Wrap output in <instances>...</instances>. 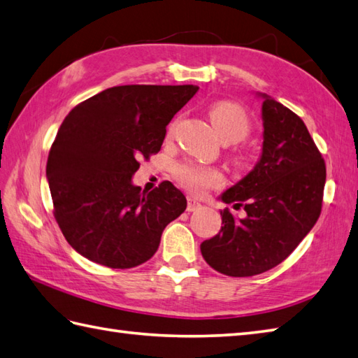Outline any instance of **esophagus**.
<instances>
[{"label": "esophagus", "mask_w": 358, "mask_h": 358, "mask_svg": "<svg viewBox=\"0 0 358 358\" xmlns=\"http://www.w3.org/2000/svg\"><path fill=\"white\" fill-rule=\"evenodd\" d=\"M202 206H201V202H198L196 199H193V198H188V202H187V211H196V210H199Z\"/></svg>", "instance_id": "obj_1"}]
</instances>
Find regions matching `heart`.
Masks as SVG:
<instances>
[{
    "mask_svg": "<svg viewBox=\"0 0 358 358\" xmlns=\"http://www.w3.org/2000/svg\"><path fill=\"white\" fill-rule=\"evenodd\" d=\"M210 120L213 123L217 134L225 143H236L244 141L252 131V120L249 113L244 106L235 101L222 100L217 101L210 109ZM174 128L171 125L170 131ZM238 162H243L244 156L238 152ZM174 178L182 187L194 194L206 193L208 188L220 187L222 184V174L211 166H203L193 162H184L176 165L174 169Z\"/></svg>",
    "mask_w": 358,
    "mask_h": 358,
    "instance_id": "1",
    "label": "heart"
}]
</instances>
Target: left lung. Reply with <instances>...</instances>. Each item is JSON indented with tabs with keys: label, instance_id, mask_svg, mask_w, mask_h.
Here are the masks:
<instances>
[{
	"label": "left lung",
	"instance_id": "1",
	"mask_svg": "<svg viewBox=\"0 0 358 358\" xmlns=\"http://www.w3.org/2000/svg\"><path fill=\"white\" fill-rule=\"evenodd\" d=\"M264 142L257 166L225 192V203L243 207L244 220L221 211L222 227L203 241L210 267L229 276H253L278 266L296 249L322 213L326 164L304 122L262 96Z\"/></svg>",
	"mask_w": 358,
	"mask_h": 358
}]
</instances>
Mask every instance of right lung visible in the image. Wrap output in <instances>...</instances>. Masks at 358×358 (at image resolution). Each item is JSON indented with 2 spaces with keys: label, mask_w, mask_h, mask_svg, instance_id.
Here are the masks:
<instances>
[{
  "label": "right lung",
  "mask_w": 358,
  "mask_h": 358,
  "mask_svg": "<svg viewBox=\"0 0 358 358\" xmlns=\"http://www.w3.org/2000/svg\"><path fill=\"white\" fill-rule=\"evenodd\" d=\"M199 87L114 86L71 109L50 147L54 217L72 249L111 268L141 266L187 208L170 180L145 194L131 184L138 160L159 152L166 125Z\"/></svg>",
  "instance_id": "right-lung-1"
}]
</instances>
